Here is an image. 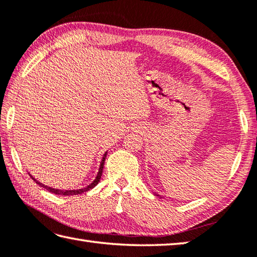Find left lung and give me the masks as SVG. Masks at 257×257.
<instances>
[{"label":"left lung","instance_id":"left-lung-1","mask_svg":"<svg viewBox=\"0 0 257 257\" xmlns=\"http://www.w3.org/2000/svg\"><path fill=\"white\" fill-rule=\"evenodd\" d=\"M157 196H159V195H157Z\"/></svg>","mask_w":257,"mask_h":257}]
</instances>
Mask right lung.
I'll list each match as a JSON object with an SVG mask.
<instances>
[{"label": "right lung", "instance_id": "obj_1", "mask_svg": "<svg viewBox=\"0 0 257 257\" xmlns=\"http://www.w3.org/2000/svg\"><path fill=\"white\" fill-rule=\"evenodd\" d=\"M106 154H107V152H105V154H104L103 159H101L99 171H98L97 177H96V179H95V180H94V182L91 183V185H89L88 187L84 188V189H78V190H60V189H53V188H50V187H47V186H45V185H42V183H40V182H39V181H37L35 178H32V176H31V178H32L33 180H35L37 183H38L39 186H41V187H43V188H46L48 191H50V192H52V193H55V195H61V196H72V195H79V193H83V192L88 191L89 189L94 188V187H95L96 185H97V183L99 182V180H100V177H101V173H103V168H104V163H105V158H106Z\"/></svg>", "mask_w": 257, "mask_h": 257}]
</instances>
